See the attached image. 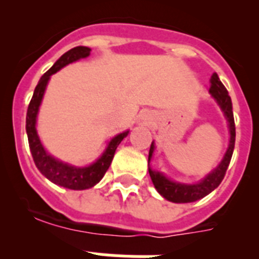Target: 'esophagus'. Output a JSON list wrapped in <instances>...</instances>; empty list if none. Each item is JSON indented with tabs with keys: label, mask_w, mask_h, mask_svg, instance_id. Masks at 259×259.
Wrapping results in <instances>:
<instances>
[{
	"label": "esophagus",
	"mask_w": 259,
	"mask_h": 259,
	"mask_svg": "<svg viewBox=\"0 0 259 259\" xmlns=\"http://www.w3.org/2000/svg\"><path fill=\"white\" fill-rule=\"evenodd\" d=\"M144 119H145V120H149L150 118H148V115H145V118H144Z\"/></svg>",
	"instance_id": "34e87169"
}]
</instances>
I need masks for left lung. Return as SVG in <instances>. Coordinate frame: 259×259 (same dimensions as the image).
Returning a JSON list of instances; mask_svg holds the SVG:
<instances>
[{"instance_id": "left-lung-1", "label": "left lung", "mask_w": 259, "mask_h": 259, "mask_svg": "<svg viewBox=\"0 0 259 259\" xmlns=\"http://www.w3.org/2000/svg\"><path fill=\"white\" fill-rule=\"evenodd\" d=\"M209 92L211 95V97L217 101V104L219 105L222 111H223L224 116H226L228 122V130H230V144H228V148L226 150V154H224L221 163L215 167L211 172L207 174L201 182L196 183V184H184V183L174 182V180L168 179L167 176H164L159 171H155L153 168H150V159H152L153 153H154L155 149L154 141L150 145L149 158H148L149 175L152 178V182L158 193L161 194L163 198H166L167 201H171V202H194V201L201 200V198H203L209 193H211L215 188H218L219 184L223 180L224 175H226V171L228 168V164L231 162V158H232L233 149H235V137H236L235 119H233L232 113V101H231V97L228 95L227 89L222 84V81L219 80V76L215 72L211 75V79H210Z\"/></svg>"}]
</instances>
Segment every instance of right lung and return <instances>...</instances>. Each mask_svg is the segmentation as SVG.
Listing matches in <instances>:
<instances>
[{
  "label": "right lung",
  "mask_w": 259,
  "mask_h": 259,
  "mask_svg": "<svg viewBox=\"0 0 259 259\" xmlns=\"http://www.w3.org/2000/svg\"><path fill=\"white\" fill-rule=\"evenodd\" d=\"M89 54H91V48H72L71 50L66 52L52 66V68H49L41 76V79L38 80V84L35 88L33 96H32L31 102L28 105L26 118V131L27 136H28L29 149H31L32 157H33V161H35L38 171L54 184L61 185L63 188L74 189V191H83V189L92 188L104 178L107 168L111 164V161H113L116 148L120 144V141L130 134V131H124L114 136L107 143L104 153L100 155L97 161L84 167L72 166V164L59 161L53 155H50L41 144L40 137L37 135V130H36V120H37L38 109H40L41 101H42V97H44L45 89H47L48 83H49L50 76L53 74H56L57 71H59L61 68L65 67V66L72 63V62H76L81 58H87V57H89Z\"/></svg>",
  "instance_id": "obj_1"
}]
</instances>
